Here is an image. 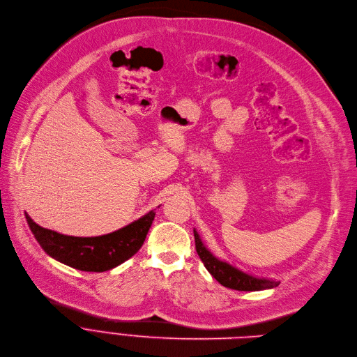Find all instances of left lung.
Instances as JSON below:
<instances>
[{"label": "left lung", "mask_w": 357, "mask_h": 357, "mask_svg": "<svg viewBox=\"0 0 357 357\" xmlns=\"http://www.w3.org/2000/svg\"><path fill=\"white\" fill-rule=\"evenodd\" d=\"M193 235H195V248L197 252L201 257V261L204 262L205 268L208 272L225 287H229L234 290H243V291H253V290H265V289H272L279 284V282L269 280V279H257L255 276H250L232 265L226 264L223 261H219L218 257H215L202 243L199 235L197 231H193Z\"/></svg>", "instance_id": "obj_1"}]
</instances>
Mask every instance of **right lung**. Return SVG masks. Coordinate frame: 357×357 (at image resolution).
I'll return each mask as SVG.
<instances>
[{"instance_id":"right-lung-1","label":"right lung","mask_w":357,"mask_h":357,"mask_svg":"<svg viewBox=\"0 0 357 357\" xmlns=\"http://www.w3.org/2000/svg\"><path fill=\"white\" fill-rule=\"evenodd\" d=\"M25 218L32 235L55 261L84 272H105L123 264L141 249L155 218V211L119 231L95 238L61 235L41 228L26 213Z\"/></svg>"}]
</instances>
